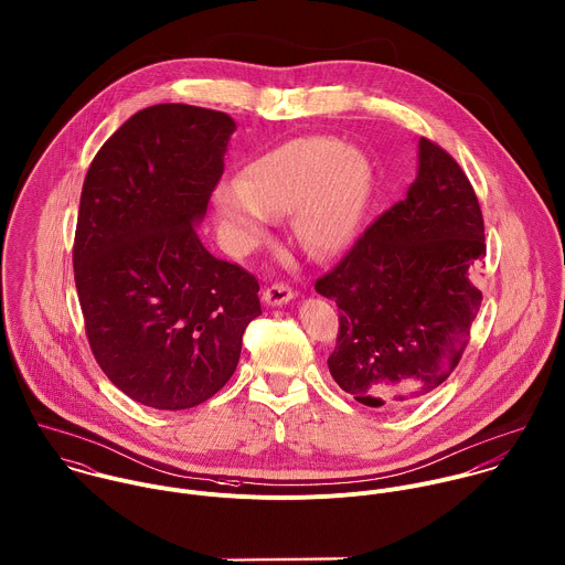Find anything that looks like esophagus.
<instances>
[{
	"instance_id": "obj_1",
	"label": "esophagus",
	"mask_w": 565,
	"mask_h": 565,
	"mask_svg": "<svg viewBox=\"0 0 565 565\" xmlns=\"http://www.w3.org/2000/svg\"><path fill=\"white\" fill-rule=\"evenodd\" d=\"M295 290L286 284H273L264 290V301L266 306H281V303H288L290 299H295Z\"/></svg>"
}]
</instances>
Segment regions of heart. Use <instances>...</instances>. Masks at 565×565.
Instances as JSON below:
<instances>
[{"label":"heart","instance_id":"b5f03b06","mask_svg":"<svg viewBox=\"0 0 565 565\" xmlns=\"http://www.w3.org/2000/svg\"><path fill=\"white\" fill-rule=\"evenodd\" d=\"M372 193L367 160L326 136L295 138L253 160L242 182L215 191L224 224L248 239L264 222L292 215L299 244L315 255H337L359 235Z\"/></svg>","mask_w":565,"mask_h":565}]
</instances>
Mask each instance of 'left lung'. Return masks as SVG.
Instances as JSON below:
<instances>
[{
	"instance_id": "8db88e82",
	"label": "left lung",
	"mask_w": 565,
	"mask_h": 565,
	"mask_svg": "<svg viewBox=\"0 0 565 565\" xmlns=\"http://www.w3.org/2000/svg\"><path fill=\"white\" fill-rule=\"evenodd\" d=\"M418 149L407 198L315 284L341 310L330 374L374 409L409 407L443 385L482 306L469 277L487 255L478 195L440 145L420 138Z\"/></svg>"
}]
</instances>
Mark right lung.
<instances>
[{"mask_svg":"<svg viewBox=\"0 0 565 565\" xmlns=\"http://www.w3.org/2000/svg\"><path fill=\"white\" fill-rule=\"evenodd\" d=\"M235 120L160 103L122 122L94 156L72 248L92 354L131 401L189 409L233 376L259 284L200 242Z\"/></svg>","mask_w":565,"mask_h":565,"instance_id":"right-lung-1","label":"right lung"}]
</instances>
